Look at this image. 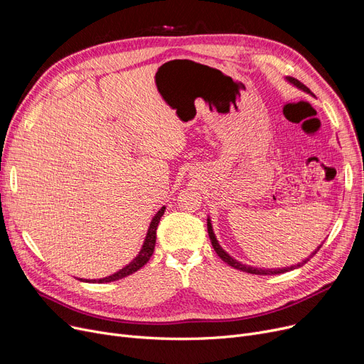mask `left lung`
<instances>
[{"label":"left lung","instance_id":"left-lung-1","mask_svg":"<svg viewBox=\"0 0 364 364\" xmlns=\"http://www.w3.org/2000/svg\"><path fill=\"white\" fill-rule=\"evenodd\" d=\"M288 81L291 82V84H294L295 87H298V88H301V90H304V91H309L307 90V87H305L304 84H301L298 80H295V78H288ZM208 235H209V239H211V243H213V247L215 250V252H217V255L224 261V262H227L228 265L230 267H233V269H237V270H240V272H245V273H251V274H258V276H269V274H280V273H286V272H291V270H295V269H298V267H302L305 262H307L318 250L321 247V245H318V247L317 250L307 258V259H304L302 262H299V264H296V265H291V267H284V269H258V267H251V265H246V264H242V262H239V261H236L235 258H232L230 255H228L223 247L220 246V243H218V240H217V237H215V235H214V230H213V225H211V220L208 218Z\"/></svg>","mask_w":364,"mask_h":364}]
</instances>
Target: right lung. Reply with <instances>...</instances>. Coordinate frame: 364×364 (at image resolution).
Returning a JSON list of instances; mask_svg holds the SVG:
<instances>
[{
  "label": "right lung",
  "instance_id": "right-lung-1",
  "mask_svg": "<svg viewBox=\"0 0 364 364\" xmlns=\"http://www.w3.org/2000/svg\"><path fill=\"white\" fill-rule=\"evenodd\" d=\"M165 213V206H162L158 214L153 217L151 223H150V227L147 230V235H146V239H144V243L141 246V250L139 252V255L134 258L128 265H125L124 269H121L119 272L113 273L112 276H107V277H103V279H99V280H90V279H80L82 282H88V283H109V282H114V280H119V279H124L132 273H136L137 270H140L141 267L150 259L151 254H153V250H155V243H156V228H158V224L161 221V217L164 215Z\"/></svg>",
  "mask_w": 364,
  "mask_h": 364
}]
</instances>
